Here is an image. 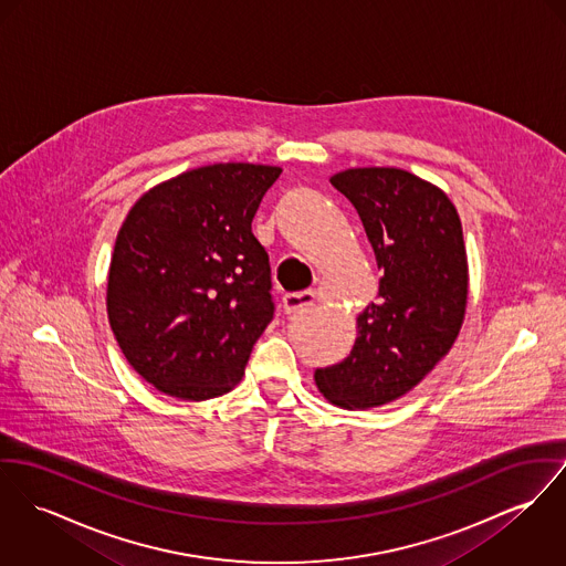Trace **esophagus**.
<instances>
[{
  "label": "esophagus",
  "instance_id": "esophagus-1",
  "mask_svg": "<svg viewBox=\"0 0 566 566\" xmlns=\"http://www.w3.org/2000/svg\"><path fill=\"white\" fill-rule=\"evenodd\" d=\"M316 302V293L314 291H300V293H286L282 297V305L286 314H293L297 310H302L305 305H312Z\"/></svg>",
  "mask_w": 566,
  "mask_h": 566
}]
</instances>
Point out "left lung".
I'll use <instances>...</instances> for the list:
<instances>
[{
  "label": "left lung",
  "instance_id": "8db88e82",
  "mask_svg": "<svg viewBox=\"0 0 566 566\" xmlns=\"http://www.w3.org/2000/svg\"><path fill=\"white\" fill-rule=\"evenodd\" d=\"M332 185L355 207L384 277L348 357L314 379L334 405L368 409L413 390L454 345L468 304L463 228L443 191L405 170L353 168Z\"/></svg>",
  "mask_w": 566,
  "mask_h": 566
}]
</instances>
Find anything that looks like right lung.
I'll return each instance as SVG.
<instances>
[{
    "mask_svg": "<svg viewBox=\"0 0 566 566\" xmlns=\"http://www.w3.org/2000/svg\"><path fill=\"white\" fill-rule=\"evenodd\" d=\"M280 168L216 164L144 193L125 219L107 314L127 361L182 400L232 390L271 323V266L252 219Z\"/></svg>",
    "mask_w": 566,
    "mask_h": 566,
    "instance_id": "right-lung-1",
    "label": "right lung"
}]
</instances>
